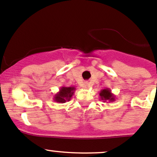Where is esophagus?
I'll use <instances>...</instances> for the list:
<instances>
[{
  "instance_id": "obj_1",
  "label": "esophagus",
  "mask_w": 157,
  "mask_h": 157,
  "mask_svg": "<svg viewBox=\"0 0 157 157\" xmlns=\"http://www.w3.org/2000/svg\"><path fill=\"white\" fill-rule=\"evenodd\" d=\"M90 84H89V83H87V82H86L85 83V88H89L90 87Z\"/></svg>"
}]
</instances>
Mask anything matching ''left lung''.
<instances>
[{"label": "left lung", "instance_id": "1", "mask_svg": "<svg viewBox=\"0 0 157 157\" xmlns=\"http://www.w3.org/2000/svg\"><path fill=\"white\" fill-rule=\"evenodd\" d=\"M99 96H100L101 100L105 102H114L115 100V96L112 93V90L110 89L106 88L103 89L99 92ZM108 103V102H107Z\"/></svg>", "mask_w": 157, "mask_h": 157}]
</instances>
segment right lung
<instances>
[{"mask_svg":"<svg viewBox=\"0 0 157 157\" xmlns=\"http://www.w3.org/2000/svg\"><path fill=\"white\" fill-rule=\"evenodd\" d=\"M75 90V86H61L59 91L54 96V101L59 103H64L66 101H70Z\"/></svg>","mask_w":157,"mask_h":157,"instance_id":"right-lung-1","label":"right lung"}]
</instances>
